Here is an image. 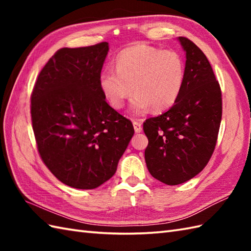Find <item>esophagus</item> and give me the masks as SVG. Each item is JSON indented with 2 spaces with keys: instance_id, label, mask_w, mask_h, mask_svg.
I'll list each match as a JSON object with an SVG mask.
<instances>
[{
  "instance_id": "1",
  "label": "esophagus",
  "mask_w": 251,
  "mask_h": 251,
  "mask_svg": "<svg viewBox=\"0 0 251 251\" xmlns=\"http://www.w3.org/2000/svg\"><path fill=\"white\" fill-rule=\"evenodd\" d=\"M132 125H134V129H135V131L137 132H141L142 131V124L140 122H138V121H134L132 122Z\"/></svg>"
}]
</instances>
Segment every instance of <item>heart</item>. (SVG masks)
<instances>
[{
    "mask_svg": "<svg viewBox=\"0 0 251 251\" xmlns=\"http://www.w3.org/2000/svg\"><path fill=\"white\" fill-rule=\"evenodd\" d=\"M115 68H106L99 74L101 93L112 108L120 110L134 92L130 111L137 115L150 109L154 112L169 109L184 84V61L174 50L137 44L117 55Z\"/></svg>",
    "mask_w": 251,
    "mask_h": 251,
    "instance_id": "obj_1",
    "label": "heart"
}]
</instances>
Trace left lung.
Here are the masks:
<instances>
[{
    "label": "left lung",
    "mask_w": 251,
    "mask_h": 251,
    "mask_svg": "<svg viewBox=\"0 0 251 251\" xmlns=\"http://www.w3.org/2000/svg\"><path fill=\"white\" fill-rule=\"evenodd\" d=\"M185 77L181 94L168 111L143 123L149 145L145 158L154 178L181 184L205 168L214 153L222 116L220 85L199 47L183 36Z\"/></svg>",
    "instance_id": "8db88e82"
}]
</instances>
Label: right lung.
Segmentation results:
<instances>
[{
  "mask_svg": "<svg viewBox=\"0 0 251 251\" xmlns=\"http://www.w3.org/2000/svg\"><path fill=\"white\" fill-rule=\"evenodd\" d=\"M108 51L106 42L59 50L31 95L37 150L51 174L71 188L92 190L108 181L135 132L100 90Z\"/></svg>",
  "mask_w": 251,
  "mask_h": 251,
  "instance_id": "1",
  "label": "right lung"
}]
</instances>
